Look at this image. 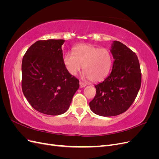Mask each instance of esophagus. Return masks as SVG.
I'll use <instances>...</instances> for the list:
<instances>
[{
	"label": "esophagus",
	"mask_w": 159,
	"mask_h": 159,
	"mask_svg": "<svg viewBox=\"0 0 159 159\" xmlns=\"http://www.w3.org/2000/svg\"><path fill=\"white\" fill-rule=\"evenodd\" d=\"M85 86H86L85 84L81 82V81H80V88H83L85 87Z\"/></svg>",
	"instance_id": "1"
}]
</instances>
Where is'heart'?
Segmentation results:
<instances>
[{"instance_id": "obj_1", "label": "heart", "mask_w": 159, "mask_h": 159, "mask_svg": "<svg viewBox=\"0 0 159 159\" xmlns=\"http://www.w3.org/2000/svg\"><path fill=\"white\" fill-rule=\"evenodd\" d=\"M73 51L66 52L63 56L64 64L71 75H76L83 66L85 78L98 82L109 74L113 57L107 49L82 44L75 46Z\"/></svg>"}]
</instances>
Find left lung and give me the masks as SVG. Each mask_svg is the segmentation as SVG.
Wrapping results in <instances>:
<instances>
[{
    "mask_svg": "<svg viewBox=\"0 0 159 159\" xmlns=\"http://www.w3.org/2000/svg\"><path fill=\"white\" fill-rule=\"evenodd\" d=\"M111 73L95 85L96 95L89 102L92 111L100 116L121 114L134 102L141 85V72L137 56L119 41H113Z\"/></svg>",
    "mask_w": 159,
    "mask_h": 159,
    "instance_id": "left-lung-1",
    "label": "left lung"
}]
</instances>
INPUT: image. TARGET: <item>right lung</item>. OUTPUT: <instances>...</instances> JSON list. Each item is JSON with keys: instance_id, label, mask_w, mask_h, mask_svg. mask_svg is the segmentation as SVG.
I'll use <instances>...</instances> for the list:
<instances>
[{"instance_id": "1", "label": "right lung", "mask_w": 159, "mask_h": 159, "mask_svg": "<svg viewBox=\"0 0 159 159\" xmlns=\"http://www.w3.org/2000/svg\"><path fill=\"white\" fill-rule=\"evenodd\" d=\"M64 40H39L28 49L22 62V89L38 111L58 115L66 112L80 87L67 71L61 46Z\"/></svg>"}]
</instances>
